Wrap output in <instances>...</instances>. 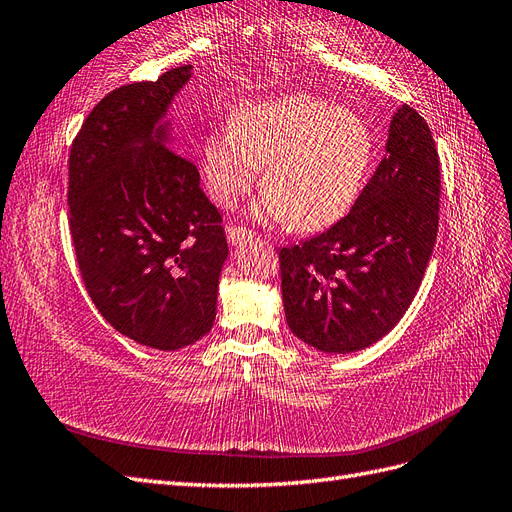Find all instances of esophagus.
Instances as JSON below:
<instances>
[{"mask_svg":"<svg viewBox=\"0 0 512 512\" xmlns=\"http://www.w3.org/2000/svg\"><path fill=\"white\" fill-rule=\"evenodd\" d=\"M226 235H228V241H230L232 245H241V243H245V241L254 239V232L243 228V226H228V228H226Z\"/></svg>","mask_w":512,"mask_h":512,"instance_id":"obj_1","label":"esophagus"}]
</instances>
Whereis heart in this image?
Instances as JSON below:
<instances>
[{
	"mask_svg": "<svg viewBox=\"0 0 512 512\" xmlns=\"http://www.w3.org/2000/svg\"><path fill=\"white\" fill-rule=\"evenodd\" d=\"M376 141L363 117L314 96H286L243 106L230 130L203 145L211 198L230 209L258 183L262 220L292 222L303 232L329 228L361 194Z\"/></svg>",
	"mask_w": 512,
	"mask_h": 512,
	"instance_id": "b5f03b06",
	"label": "heart"
}]
</instances>
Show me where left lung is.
<instances>
[{"label":"left lung","mask_w":512,"mask_h":512,"mask_svg":"<svg viewBox=\"0 0 512 512\" xmlns=\"http://www.w3.org/2000/svg\"><path fill=\"white\" fill-rule=\"evenodd\" d=\"M440 158L425 119L397 108L386 156L346 218L282 247L290 331L320 352L376 344L406 314L438 237Z\"/></svg>","instance_id":"8db88e82"}]
</instances>
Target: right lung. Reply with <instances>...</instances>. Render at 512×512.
I'll list each match as a JSON object with an SVG mask.
<instances>
[{
	"label": "right lung",
	"instance_id": "right-lung-1",
	"mask_svg": "<svg viewBox=\"0 0 512 512\" xmlns=\"http://www.w3.org/2000/svg\"><path fill=\"white\" fill-rule=\"evenodd\" d=\"M192 66L104 96L76 134L68 207L76 262L104 320L136 344L179 350L215 320L228 243L192 160L164 121Z\"/></svg>",
	"mask_w": 512,
	"mask_h": 512
}]
</instances>
